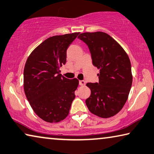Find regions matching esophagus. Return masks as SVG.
<instances>
[{
	"mask_svg": "<svg viewBox=\"0 0 154 154\" xmlns=\"http://www.w3.org/2000/svg\"><path fill=\"white\" fill-rule=\"evenodd\" d=\"M85 84H86V82L84 80H80L79 81V85L80 86H85Z\"/></svg>",
	"mask_w": 154,
	"mask_h": 154,
	"instance_id": "1",
	"label": "esophagus"
}]
</instances>
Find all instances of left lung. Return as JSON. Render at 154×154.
<instances>
[{"label": "left lung", "mask_w": 154, "mask_h": 154, "mask_svg": "<svg viewBox=\"0 0 154 154\" xmlns=\"http://www.w3.org/2000/svg\"><path fill=\"white\" fill-rule=\"evenodd\" d=\"M86 44L92 64L99 70V83H88L91 90L86 100L89 111L101 118H109L121 111L128 100L132 73L128 54L108 33L86 32L78 36Z\"/></svg>", "instance_id": "left-lung-1"}]
</instances>
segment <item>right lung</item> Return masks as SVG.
I'll use <instances>...</instances> for the list:
<instances>
[{"instance_id": "obj_1", "label": "right lung", "mask_w": 154, "mask_h": 154, "mask_svg": "<svg viewBox=\"0 0 154 154\" xmlns=\"http://www.w3.org/2000/svg\"><path fill=\"white\" fill-rule=\"evenodd\" d=\"M79 32L55 35L45 40L26 60L24 90L34 112L48 123H58L69 114L79 85L76 78L60 74L66 62V51Z\"/></svg>"}]
</instances>
